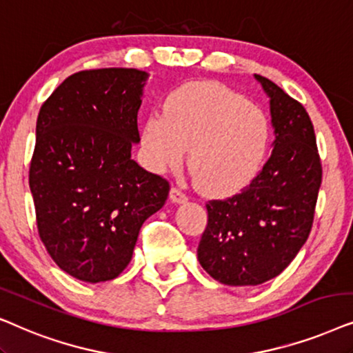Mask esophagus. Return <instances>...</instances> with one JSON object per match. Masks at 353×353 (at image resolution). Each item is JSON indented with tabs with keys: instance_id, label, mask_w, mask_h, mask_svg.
Masks as SVG:
<instances>
[{
	"instance_id": "obj_1",
	"label": "esophagus",
	"mask_w": 353,
	"mask_h": 353,
	"mask_svg": "<svg viewBox=\"0 0 353 353\" xmlns=\"http://www.w3.org/2000/svg\"><path fill=\"white\" fill-rule=\"evenodd\" d=\"M169 199H171L174 203H184V201H187V195L179 189V187H172L171 192H169Z\"/></svg>"
}]
</instances>
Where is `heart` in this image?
Returning a JSON list of instances; mask_svg holds the SVG:
<instances>
[{"instance_id":"1","label":"heart","mask_w":353,"mask_h":353,"mask_svg":"<svg viewBox=\"0 0 353 353\" xmlns=\"http://www.w3.org/2000/svg\"><path fill=\"white\" fill-rule=\"evenodd\" d=\"M271 124L260 106L214 82L174 90L164 114L143 125L148 166L157 172L177 168L189 150V168L205 195L228 196L250 184L265 163Z\"/></svg>"}]
</instances>
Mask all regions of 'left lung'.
<instances>
[{"instance_id": "obj_1", "label": "left lung", "mask_w": 353, "mask_h": 353, "mask_svg": "<svg viewBox=\"0 0 353 353\" xmlns=\"http://www.w3.org/2000/svg\"><path fill=\"white\" fill-rule=\"evenodd\" d=\"M255 79L270 97L272 153L241 194L206 203L196 250L201 268L225 285L263 284L290 265L312 231L323 177L307 110L270 79Z\"/></svg>"}]
</instances>
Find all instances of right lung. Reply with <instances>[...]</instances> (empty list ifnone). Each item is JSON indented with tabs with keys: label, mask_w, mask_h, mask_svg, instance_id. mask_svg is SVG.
I'll list each match as a JSON object with an SVG mask.
<instances>
[{
	"label": "right lung",
	"mask_w": 353,
	"mask_h": 353,
	"mask_svg": "<svg viewBox=\"0 0 353 353\" xmlns=\"http://www.w3.org/2000/svg\"><path fill=\"white\" fill-rule=\"evenodd\" d=\"M147 79L139 69L81 70L37 117L29 171L37 228L56 265L85 283L125 270L140 228L168 199L169 182L130 154Z\"/></svg>",
	"instance_id": "add662e5"
}]
</instances>
